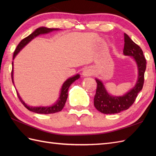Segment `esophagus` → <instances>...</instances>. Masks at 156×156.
<instances>
[{
    "label": "esophagus",
    "instance_id": "1",
    "mask_svg": "<svg viewBox=\"0 0 156 156\" xmlns=\"http://www.w3.org/2000/svg\"><path fill=\"white\" fill-rule=\"evenodd\" d=\"M92 69L90 68H87L84 69L83 73H82V74L84 76V77H87V76H90L92 74Z\"/></svg>",
    "mask_w": 156,
    "mask_h": 156
}]
</instances>
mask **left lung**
Wrapping results in <instances>:
<instances>
[{"label": "left lung", "instance_id": "8db88e82", "mask_svg": "<svg viewBox=\"0 0 156 156\" xmlns=\"http://www.w3.org/2000/svg\"><path fill=\"white\" fill-rule=\"evenodd\" d=\"M123 54L133 57L138 69L137 80L134 87L122 96L109 94L102 82L95 78L97 83V91L94 98V105L98 111L104 114H115L127 110L133 104L137 94L143 88L144 74L146 69V60L141 48L124 34Z\"/></svg>", "mask_w": 156, "mask_h": 156}]
</instances>
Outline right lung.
I'll return each instance as SVG.
<instances>
[{
  "label": "right lung",
  "instance_id": "right-lung-1",
  "mask_svg": "<svg viewBox=\"0 0 156 156\" xmlns=\"http://www.w3.org/2000/svg\"><path fill=\"white\" fill-rule=\"evenodd\" d=\"M59 29L48 28L45 27H41L37 28V29H35V30L31 34L27 36V37L23 39V40H21V41L19 43V45H17V47H16L15 49L14 54H13V59H15L16 55L19 54V52L35 37H37V36L39 35L49 34V33L54 31H58ZM12 72H11V77H12V82L13 84H14V80H13V62H12ZM80 77V74H78L74 76H72V77L68 78L62 85V87L61 88V90H60V94H59L58 100L56 101V102L54 105L48 106V107H31V106L27 105L24 101L22 100V98H21V97H20L17 90H16V94H17L19 100L21 101L22 104L24 105L25 107L27 108L29 111H32L34 112H36V113H39V114L47 115V114L55 113V112L61 111L62 110V108H64L66 100H67V98H68V88H69L70 85L73 83V82H74L76 80H78Z\"/></svg>",
  "mask_w": 156,
  "mask_h": 156
}]
</instances>
